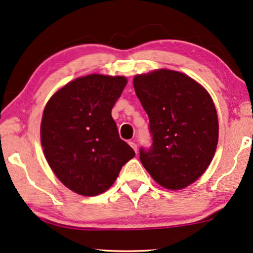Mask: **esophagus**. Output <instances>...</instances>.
<instances>
[{"instance_id":"obj_1","label":"esophagus","mask_w":253,"mask_h":253,"mask_svg":"<svg viewBox=\"0 0 253 253\" xmlns=\"http://www.w3.org/2000/svg\"><path fill=\"white\" fill-rule=\"evenodd\" d=\"M129 145H130L131 148H133V150L137 154V145H136V143H134V142H129Z\"/></svg>"}]
</instances>
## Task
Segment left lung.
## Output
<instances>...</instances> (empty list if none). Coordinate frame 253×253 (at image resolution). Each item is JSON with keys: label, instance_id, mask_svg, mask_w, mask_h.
<instances>
[{"label": "left lung", "instance_id": "1", "mask_svg": "<svg viewBox=\"0 0 253 253\" xmlns=\"http://www.w3.org/2000/svg\"><path fill=\"white\" fill-rule=\"evenodd\" d=\"M133 84L154 141L149 150L141 149L142 165L166 189L190 186L208 169L218 145L211 95L193 78L169 69L136 74Z\"/></svg>", "mask_w": 253, "mask_h": 253}]
</instances>
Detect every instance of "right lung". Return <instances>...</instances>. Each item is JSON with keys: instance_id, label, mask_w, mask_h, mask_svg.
Here are the masks:
<instances>
[{"instance_id": "obj_1", "label": "right lung", "mask_w": 253, "mask_h": 253, "mask_svg": "<svg viewBox=\"0 0 253 253\" xmlns=\"http://www.w3.org/2000/svg\"><path fill=\"white\" fill-rule=\"evenodd\" d=\"M127 79L92 73L49 98L40 136L44 157L64 186L83 196L103 194L135 152L119 137L111 111Z\"/></svg>"}]
</instances>
